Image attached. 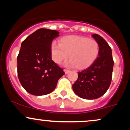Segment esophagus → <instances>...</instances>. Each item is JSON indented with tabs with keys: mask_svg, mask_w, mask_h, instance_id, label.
Masks as SVG:
<instances>
[{
	"mask_svg": "<svg viewBox=\"0 0 130 130\" xmlns=\"http://www.w3.org/2000/svg\"><path fill=\"white\" fill-rule=\"evenodd\" d=\"M63 71H64V72H65V74H68V73H69L70 71L69 70H67V69H64Z\"/></svg>",
	"mask_w": 130,
	"mask_h": 130,
	"instance_id": "obj_1",
	"label": "esophagus"
}]
</instances>
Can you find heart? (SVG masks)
<instances>
[{
    "label": "heart",
    "mask_w": 130,
    "mask_h": 130,
    "mask_svg": "<svg viewBox=\"0 0 130 130\" xmlns=\"http://www.w3.org/2000/svg\"><path fill=\"white\" fill-rule=\"evenodd\" d=\"M53 60L60 63L68 57L67 62L77 69L83 70L90 66L99 54V44L93 38L79 35H67L60 40V44L53 42L51 46Z\"/></svg>",
    "instance_id": "b5f03b06"
}]
</instances>
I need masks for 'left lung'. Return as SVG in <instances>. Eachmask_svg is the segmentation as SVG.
<instances>
[{
  "label": "left lung",
  "mask_w": 130,
  "mask_h": 130,
  "mask_svg": "<svg viewBox=\"0 0 130 130\" xmlns=\"http://www.w3.org/2000/svg\"><path fill=\"white\" fill-rule=\"evenodd\" d=\"M92 37L99 44V54L90 67L77 73L78 78L73 84L77 96L86 100H95L106 92L112 76L114 60L112 50L108 43L98 34Z\"/></svg>",
  "instance_id": "8db88e82"
}]
</instances>
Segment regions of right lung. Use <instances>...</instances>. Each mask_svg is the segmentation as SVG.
Segmentation results:
<instances>
[{
  "instance_id": "right-lung-1",
  "label": "right lung",
  "mask_w": 130,
  "mask_h": 130,
  "mask_svg": "<svg viewBox=\"0 0 130 130\" xmlns=\"http://www.w3.org/2000/svg\"><path fill=\"white\" fill-rule=\"evenodd\" d=\"M59 36L55 30L40 29L22 42L17 57L18 76L28 93L36 96L50 93L65 74L51 58V46Z\"/></svg>"
}]
</instances>
